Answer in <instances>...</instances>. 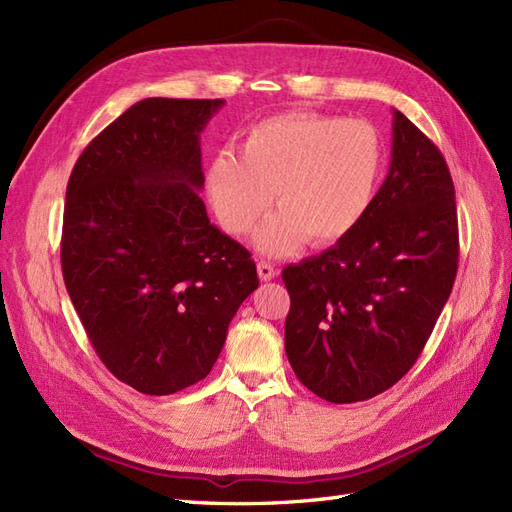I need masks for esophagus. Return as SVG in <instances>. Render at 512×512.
<instances>
[{"label":"esophagus","instance_id":"obj_1","mask_svg":"<svg viewBox=\"0 0 512 512\" xmlns=\"http://www.w3.org/2000/svg\"><path fill=\"white\" fill-rule=\"evenodd\" d=\"M256 269H258V277H260L262 282H269V280H273V277L277 275V269L273 265H269V262H265V260H260L258 265H256Z\"/></svg>","mask_w":512,"mask_h":512}]
</instances>
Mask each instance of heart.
Here are the masks:
<instances>
[{
    "label": "heart",
    "mask_w": 512,
    "mask_h": 512,
    "mask_svg": "<svg viewBox=\"0 0 512 512\" xmlns=\"http://www.w3.org/2000/svg\"><path fill=\"white\" fill-rule=\"evenodd\" d=\"M382 143L365 121L286 113L258 121L241 143V160L220 153L207 170L215 215L230 235H245L269 209L280 213L254 243L262 254H288L307 239L333 245L359 226L376 196Z\"/></svg>",
    "instance_id": "obj_1"
}]
</instances>
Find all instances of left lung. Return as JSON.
<instances>
[{"mask_svg":"<svg viewBox=\"0 0 512 512\" xmlns=\"http://www.w3.org/2000/svg\"><path fill=\"white\" fill-rule=\"evenodd\" d=\"M455 188L440 149L393 108L391 166L363 222L284 269L286 356L331 404L365 401L408 374L457 275Z\"/></svg>","mask_w":512,"mask_h":512,"instance_id":"left-lung-1","label":"left lung"}]
</instances>
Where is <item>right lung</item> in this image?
Listing matches in <instances>:
<instances>
[{"label":"right lung","instance_id":"right-lung-1","mask_svg":"<svg viewBox=\"0 0 512 512\" xmlns=\"http://www.w3.org/2000/svg\"><path fill=\"white\" fill-rule=\"evenodd\" d=\"M224 100L147 98L76 160L61 271L91 346L121 382L170 395L203 380L258 288L241 243L209 222L200 132Z\"/></svg>","mask_w":512,"mask_h":512}]
</instances>
